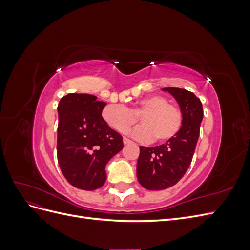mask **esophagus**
Instances as JSON below:
<instances>
[{
	"label": "esophagus",
	"mask_w": 250,
	"mask_h": 250,
	"mask_svg": "<svg viewBox=\"0 0 250 250\" xmlns=\"http://www.w3.org/2000/svg\"><path fill=\"white\" fill-rule=\"evenodd\" d=\"M123 143H124V145H129V144H132L133 142H132V141H130L129 139L124 138V139H123Z\"/></svg>",
	"instance_id": "esophagus-1"
}]
</instances>
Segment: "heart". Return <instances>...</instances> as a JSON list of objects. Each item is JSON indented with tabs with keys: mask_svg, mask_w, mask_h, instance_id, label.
Returning a JSON list of instances; mask_svg holds the SVG:
<instances>
[{
	"mask_svg": "<svg viewBox=\"0 0 250 250\" xmlns=\"http://www.w3.org/2000/svg\"><path fill=\"white\" fill-rule=\"evenodd\" d=\"M106 123L119 132L127 133L137 125L140 118L143 126L134 131V137L166 143L178 133L181 127V115L177 108L169 105L162 96H149L135 102L130 109L123 105L109 104L102 111Z\"/></svg>",
	"mask_w": 250,
	"mask_h": 250,
	"instance_id": "b5f03b06",
	"label": "heart"
}]
</instances>
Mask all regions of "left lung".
I'll return each mask as SVG.
<instances>
[{
  "label": "left lung",
  "mask_w": 250,
  "mask_h": 250,
  "mask_svg": "<svg viewBox=\"0 0 250 250\" xmlns=\"http://www.w3.org/2000/svg\"><path fill=\"white\" fill-rule=\"evenodd\" d=\"M174 97L181 112V127L172 140L157 147H140L137 165L139 183L147 190L160 191L176 185L188 169L199 138L202 103L192 92L165 87Z\"/></svg>",
  "instance_id": "8db88e82"
}]
</instances>
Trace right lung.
<instances>
[{"instance_id": "1", "label": "right lung", "mask_w": 250, "mask_h": 250, "mask_svg": "<svg viewBox=\"0 0 250 250\" xmlns=\"http://www.w3.org/2000/svg\"><path fill=\"white\" fill-rule=\"evenodd\" d=\"M106 103L88 94H69L59 101L57 160L69 183L93 191L106 180L105 167L123 148V139L102 118Z\"/></svg>"}]
</instances>
